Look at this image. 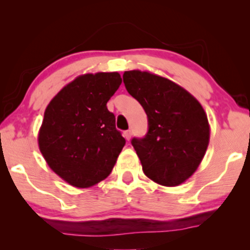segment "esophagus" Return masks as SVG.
Segmentation results:
<instances>
[{
	"label": "esophagus",
	"mask_w": 250,
	"mask_h": 250,
	"mask_svg": "<svg viewBox=\"0 0 250 250\" xmlns=\"http://www.w3.org/2000/svg\"><path fill=\"white\" fill-rule=\"evenodd\" d=\"M123 135H124V138L127 140V141H129V140H131V136H132V132L131 131H125L124 134H123Z\"/></svg>",
	"instance_id": "34e87169"
}]
</instances>
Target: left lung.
Instances as JSON below:
<instances>
[{"label":"left lung","instance_id":"8db88e82","mask_svg":"<svg viewBox=\"0 0 250 250\" xmlns=\"http://www.w3.org/2000/svg\"><path fill=\"white\" fill-rule=\"evenodd\" d=\"M123 81L148 116L146 138L132 140L143 172L164 187L184 183L199 167L209 143L203 105L186 88L150 71H125Z\"/></svg>","mask_w":250,"mask_h":250}]
</instances>
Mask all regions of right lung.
I'll use <instances>...</instances> for the list:
<instances>
[{
  "label": "right lung",
  "instance_id": "right-lung-1",
  "mask_svg": "<svg viewBox=\"0 0 250 250\" xmlns=\"http://www.w3.org/2000/svg\"><path fill=\"white\" fill-rule=\"evenodd\" d=\"M122 84L117 71L80 75L44 111L37 142L51 169L75 188L93 187L114 168L125 139L107 102Z\"/></svg>",
  "mask_w": 250,
  "mask_h": 250
}]
</instances>
